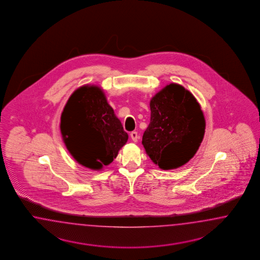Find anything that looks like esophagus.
<instances>
[{"mask_svg":"<svg viewBox=\"0 0 260 260\" xmlns=\"http://www.w3.org/2000/svg\"><path fill=\"white\" fill-rule=\"evenodd\" d=\"M131 138L133 139V141L137 142L138 141V139H139V136H138V134L136 132H133L132 134H131Z\"/></svg>","mask_w":260,"mask_h":260,"instance_id":"esophagus-1","label":"esophagus"}]
</instances>
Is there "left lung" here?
I'll return each mask as SVG.
<instances>
[{
    "label": "left lung",
    "mask_w": 260,
    "mask_h": 260,
    "mask_svg": "<svg viewBox=\"0 0 260 260\" xmlns=\"http://www.w3.org/2000/svg\"><path fill=\"white\" fill-rule=\"evenodd\" d=\"M150 122L142 144L161 170H174L194 156L204 138L206 121L197 98L179 84L171 83L150 102Z\"/></svg>",
    "instance_id": "left-lung-1"
}]
</instances>
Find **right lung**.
<instances>
[{"label": "right lung", "instance_id": "right-lung-1", "mask_svg": "<svg viewBox=\"0 0 260 260\" xmlns=\"http://www.w3.org/2000/svg\"><path fill=\"white\" fill-rule=\"evenodd\" d=\"M60 129L71 156L93 171L110 165L128 139L104 90L96 85L73 91L61 114Z\"/></svg>", "mask_w": 260, "mask_h": 260}]
</instances>
